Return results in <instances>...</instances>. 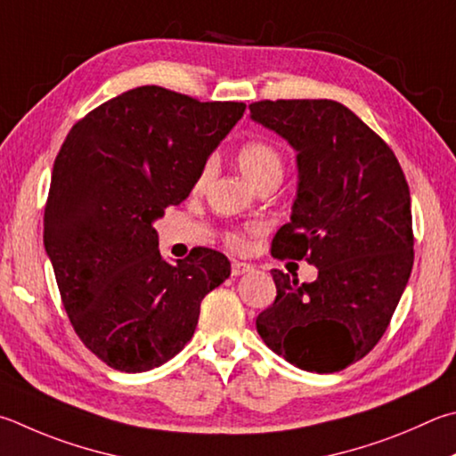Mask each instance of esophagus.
<instances>
[{"mask_svg":"<svg viewBox=\"0 0 456 456\" xmlns=\"http://www.w3.org/2000/svg\"><path fill=\"white\" fill-rule=\"evenodd\" d=\"M251 271V265H247L243 261H233L231 263V275L239 277V275H245V273Z\"/></svg>","mask_w":456,"mask_h":456,"instance_id":"34e87169","label":"esophagus"}]
</instances>
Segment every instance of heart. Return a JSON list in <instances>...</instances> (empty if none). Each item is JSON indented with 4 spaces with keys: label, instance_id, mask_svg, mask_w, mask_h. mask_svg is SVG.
<instances>
[{
    "label": "heart",
    "instance_id": "heart-1",
    "mask_svg": "<svg viewBox=\"0 0 456 456\" xmlns=\"http://www.w3.org/2000/svg\"><path fill=\"white\" fill-rule=\"evenodd\" d=\"M237 165L239 169L243 171V175L249 179L255 187L265 183V181H277L279 183L285 171V159L283 155L279 153V149L267 142H259V139H253V142H247L239 147ZM213 169L215 161L207 159L201 167L200 177H197V187H203L207 181H209V177L213 175ZM243 243L245 241L241 235H227V245L231 249H241Z\"/></svg>",
    "mask_w": 456,
    "mask_h": 456
}]
</instances>
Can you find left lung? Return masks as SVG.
Listing matches in <instances>:
<instances>
[{"instance_id": "left-lung-1", "label": "left lung", "mask_w": 456, "mask_h": 456, "mask_svg": "<svg viewBox=\"0 0 456 456\" xmlns=\"http://www.w3.org/2000/svg\"><path fill=\"white\" fill-rule=\"evenodd\" d=\"M249 110L287 139L299 169L291 221L271 253L319 269L313 283L271 271L277 297L256 333L303 370H343L379 343L411 277L407 179L393 149L343 103L265 99Z\"/></svg>"}]
</instances>
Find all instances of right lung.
<instances>
[{
  "instance_id": "obj_1",
  "label": "right lung",
  "mask_w": 456,
  "mask_h": 456,
  "mask_svg": "<svg viewBox=\"0 0 456 456\" xmlns=\"http://www.w3.org/2000/svg\"><path fill=\"white\" fill-rule=\"evenodd\" d=\"M245 107L143 86L95 107L65 137L44 245L73 329L111 369L143 372L175 357L203 297L231 275L227 256L205 247L165 261L153 221L191 193Z\"/></svg>"
}]
</instances>
